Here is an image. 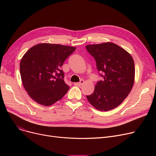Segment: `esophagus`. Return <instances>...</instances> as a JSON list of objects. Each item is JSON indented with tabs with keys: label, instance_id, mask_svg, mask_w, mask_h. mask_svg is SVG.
<instances>
[{
	"label": "esophagus",
	"instance_id": "34e87169",
	"mask_svg": "<svg viewBox=\"0 0 156 156\" xmlns=\"http://www.w3.org/2000/svg\"><path fill=\"white\" fill-rule=\"evenodd\" d=\"M85 83V81L83 80H81L80 81V82H78V83H75L74 85H76V86H81L83 83Z\"/></svg>",
	"mask_w": 156,
	"mask_h": 156
}]
</instances>
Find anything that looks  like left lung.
Segmentation results:
<instances>
[{"label": "left lung", "instance_id": "1", "mask_svg": "<svg viewBox=\"0 0 156 156\" xmlns=\"http://www.w3.org/2000/svg\"><path fill=\"white\" fill-rule=\"evenodd\" d=\"M87 50L96 61L103 79L97 81L94 93L87 95L97 110L108 111L116 108L132 89L135 81L133 57L124 48L112 42L88 45Z\"/></svg>", "mask_w": 156, "mask_h": 156}]
</instances>
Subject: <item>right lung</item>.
Here are the masks:
<instances>
[{
  "label": "right lung",
  "mask_w": 156,
  "mask_h": 156,
  "mask_svg": "<svg viewBox=\"0 0 156 156\" xmlns=\"http://www.w3.org/2000/svg\"><path fill=\"white\" fill-rule=\"evenodd\" d=\"M76 47L43 43L34 45L24 54L20 74L24 89L39 104L49 106L59 101L69 87L61 69L64 61Z\"/></svg>",
  "instance_id": "add662e5"
}]
</instances>
